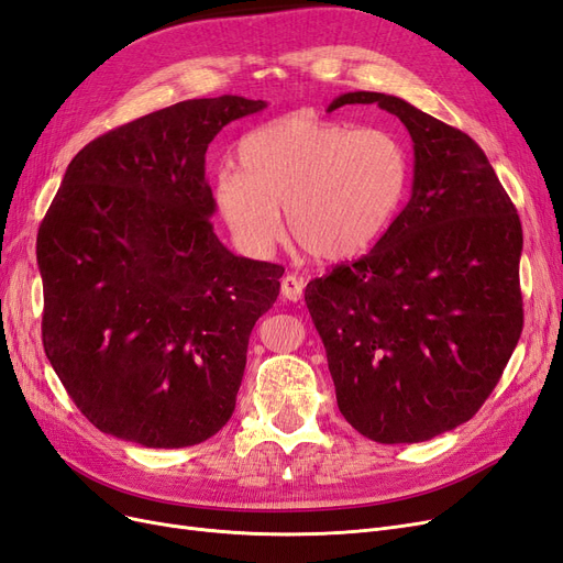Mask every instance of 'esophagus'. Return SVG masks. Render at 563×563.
<instances>
[{
  "label": "esophagus",
  "mask_w": 563,
  "mask_h": 563,
  "mask_svg": "<svg viewBox=\"0 0 563 563\" xmlns=\"http://www.w3.org/2000/svg\"><path fill=\"white\" fill-rule=\"evenodd\" d=\"M302 290H305V282L300 279V277H296V275H286L284 279H282V296L286 298V300H300L302 298Z\"/></svg>",
  "instance_id": "esophagus-1"
}]
</instances>
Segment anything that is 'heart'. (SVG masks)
<instances>
[{
  "label": "heart",
  "mask_w": 563,
  "mask_h": 563,
  "mask_svg": "<svg viewBox=\"0 0 563 563\" xmlns=\"http://www.w3.org/2000/svg\"><path fill=\"white\" fill-rule=\"evenodd\" d=\"M240 169L214 181V205L232 238L265 254L288 232L309 256L342 263L371 251L410 186V153L398 134L298 111L251 130Z\"/></svg>",
  "instance_id": "obj_1"
}]
</instances>
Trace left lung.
<instances>
[{
	"mask_svg": "<svg viewBox=\"0 0 563 563\" xmlns=\"http://www.w3.org/2000/svg\"><path fill=\"white\" fill-rule=\"evenodd\" d=\"M377 104L415 148L410 202L371 254L309 282L305 302L325 346L338 407L382 444L423 442L466 423L498 384L521 335V223L484 151L396 95Z\"/></svg>",
	"mask_w": 563,
	"mask_h": 563,
	"instance_id": "obj_1",
	"label": "left lung"
}]
</instances>
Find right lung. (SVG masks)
<instances>
[{
    "label": "right lung",
    "instance_id": "add662e5",
    "mask_svg": "<svg viewBox=\"0 0 563 563\" xmlns=\"http://www.w3.org/2000/svg\"><path fill=\"white\" fill-rule=\"evenodd\" d=\"M263 100H186L76 153L36 235L46 356L102 433L177 450L235 410L251 328L284 267L235 256L211 228L205 153Z\"/></svg>",
    "mask_w": 563,
    "mask_h": 563
}]
</instances>
